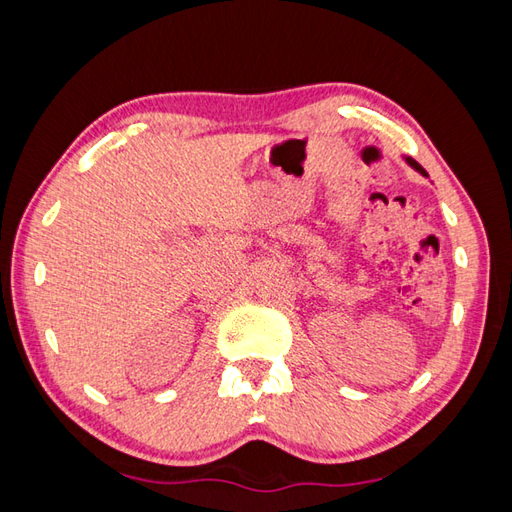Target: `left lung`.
<instances>
[{"instance_id":"1","label":"left lung","mask_w":512,"mask_h":512,"mask_svg":"<svg viewBox=\"0 0 512 512\" xmlns=\"http://www.w3.org/2000/svg\"><path fill=\"white\" fill-rule=\"evenodd\" d=\"M402 160H405L407 162V165L411 167V169H416L418 173H420V176H424V178H429V173L427 171H424L420 165H418V162L416 160H413V158H409V156H405V158H402Z\"/></svg>"}]
</instances>
